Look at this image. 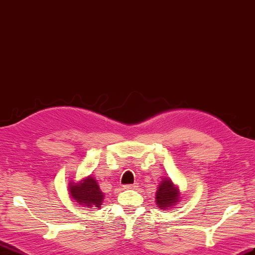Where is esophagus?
Masks as SVG:
<instances>
[{
  "label": "esophagus",
  "instance_id": "esophagus-1",
  "mask_svg": "<svg viewBox=\"0 0 255 255\" xmlns=\"http://www.w3.org/2000/svg\"><path fill=\"white\" fill-rule=\"evenodd\" d=\"M135 187H137V185L133 183V185H125L124 186V189H126V190H131V189H135Z\"/></svg>",
  "mask_w": 255,
  "mask_h": 255
}]
</instances>
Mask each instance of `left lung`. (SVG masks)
<instances>
[{
	"mask_svg": "<svg viewBox=\"0 0 255 255\" xmlns=\"http://www.w3.org/2000/svg\"><path fill=\"white\" fill-rule=\"evenodd\" d=\"M181 199L179 186L175 185L168 177H164L159 182L155 193V203L159 209L169 210L174 208Z\"/></svg>",
	"mask_w": 255,
	"mask_h": 255,
	"instance_id": "left-lung-1",
	"label": "left lung"
}]
</instances>
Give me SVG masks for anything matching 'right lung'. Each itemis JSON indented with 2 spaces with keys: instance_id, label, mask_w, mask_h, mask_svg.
Masks as SVG:
<instances>
[{
  "instance_id": "right-lung-1",
  "label": "right lung",
  "mask_w": 255,
  "mask_h": 255,
  "mask_svg": "<svg viewBox=\"0 0 255 255\" xmlns=\"http://www.w3.org/2000/svg\"><path fill=\"white\" fill-rule=\"evenodd\" d=\"M70 197L81 206L88 209L101 208L104 200V193L101 191L98 181L92 175H89L79 181H68Z\"/></svg>"
}]
</instances>
